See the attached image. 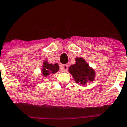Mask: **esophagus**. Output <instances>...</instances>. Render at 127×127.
<instances>
[{"label": "esophagus", "mask_w": 127, "mask_h": 127, "mask_svg": "<svg viewBox=\"0 0 127 127\" xmlns=\"http://www.w3.org/2000/svg\"><path fill=\"white\" fill-rule=\"evenodd\" d=\"M68 68H69L68 64H63V65H61V70L63 71H66L68 70Z\"/></svg>", "instance_id": "esophagus-1"}]
</instances>
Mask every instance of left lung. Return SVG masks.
Returning <instances> with one entry per match:
<instances>
[{
  "label": "left lung",
  "instance_id": "8db88e82",
  "mask_svg": "<svg viewBox=\"0 0 127 127\" xmlns=\"http://www.w3.org/2000/svg\"><path fill=\"white\" fill-rule=\"evenodd\" d=\"M76 63L70 66L69 71L73 75L75 81L82 85L93 82L95 79V71L82 58H76Z\"/></svg>",
  "mask_w": 127,
  "mask_h": 127
}]
</instances>
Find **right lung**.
<instances>
[{
	"mask_svg": "<svg viewBox=\"0 0 127 127\" xmlns=\"http://www.w3.org/2000/svg\"><path fill=\"white\" fill-rule=\"evenodd\" d=\"M59 69V66L57 63L52 64H49L47 61L43 62V66L42 69V73L44 77H47L50 73H55Z\"/></svg>",
	"mask_w": 127,
	"mask_h": 127,
	"instance_id": "add662e5",
	"label": "right lung"
}]
</instances>
